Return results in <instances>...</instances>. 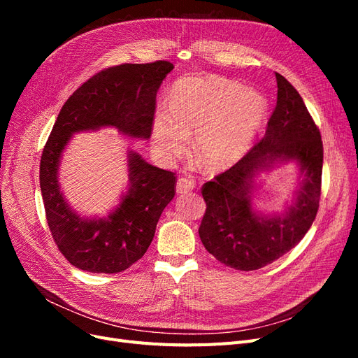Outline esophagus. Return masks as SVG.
<instances>
[{"label": "esophagus", "mask_w": 358, "mask_h": 358, "mask_svg": "<svg viewBox=\"0 0 358 358\" xmlns=\"http://www.w3.org/2000/svg\"><path fill=\"white\" fill-rule=\"evenodd\" d=\"M194 187H196V182H194V179L185 176V178H180L178 179V183H176V191L179 194H187L189 191L194 189Z\"/></svg>", "instance_id": "1"}]
</instances>
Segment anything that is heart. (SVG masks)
I'll return each instance as SVG.
<instances>
[{
	"label": "heart",
	"instance_id": "1",
	"mask_svg": "<svg viewBox=\"0 0 358 358\" xmlns=\"http://www.w3.org/2000/svg\"><path fill=\"white\" fill-rule=\"evenodd\" d=\"M267 112L257 90L222 76H194L171 90L170 107H159L154 117V143L159 157L175 161L187 152L194 132V150L210 170L239 161Z\"/></svg>",
	"mask_w": 358,
	"mask_h": 358
}]
</instances>
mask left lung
Here are the masks:
<instances>
[{
  "label": "left lung",
  "instance_id": "obj_1",
  "mask_svg": "<svg viewBox=\"0 0 358 358\" xmlns=\"http://www.w3.org/2000/svg\"><path fill=\"white\" fill-rule=\"evenodd\" d=\"M278 100L264 137L233 167L206 182V213L200 239L218 262L236 270H257L294 248L315 220L321 197L322 140L297 90L276 73ZM297 160L303 179L296 199L280 215L252 209L253 178L276 162Z\"/></svg>",
  "mask_w": 358,
  "mask_h": 358
}]
</instances>
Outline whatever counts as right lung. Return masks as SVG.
<instances>
[{"label": "right lung", "mask_w": 358, "mask_h": 358, "mask_svg": "<svg viewBox=\"0 0 358 358\" xmlns=\"http://www.w3.org/2000/svg\"><path fill=\"white\" fill-rule=\"evenodd\" d=\"M169 61L121 64L94 74L62 106L40 159V188L53 241L69 263L91 273H119L145 255L159 216L176 194V176L128 152L129 188L107 218H82L62 197L58 166L74 133L115 127L149 138L157 92Z\"/></svg>", "instance_id": "add662e5"}]
</instances>
